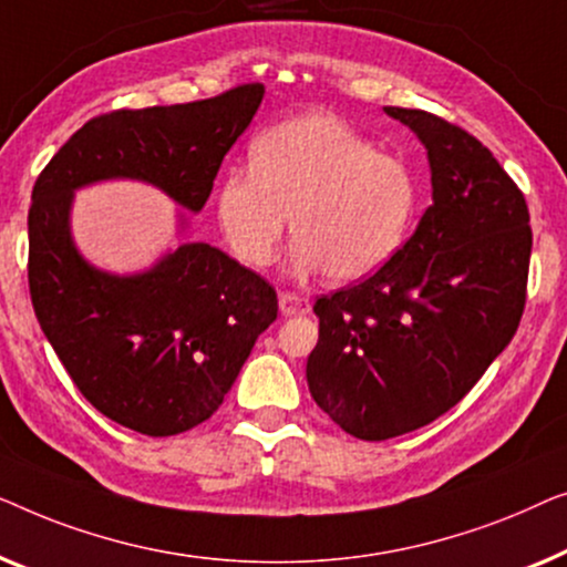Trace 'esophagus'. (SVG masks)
Listing matches in <instances>:
<instances>
[{
	"label": "esophagus",
	"mask_w": 567,
	"mask_h": 567,
	"mask_svg": "<svg viewBox=\"0 0 567 567\" xmlns=\"http://www.w3.org/2000/svg\"><path fill=\"white\" fill-rule=\"evenodd\" d=\"M282 316H306L310 313V300L298 292H280Z\"/></svg>",
	"instance_id": "obj_1"
}]
</instances>
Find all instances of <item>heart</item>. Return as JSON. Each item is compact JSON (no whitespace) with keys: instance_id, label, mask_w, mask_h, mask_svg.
I'll use <instances>...</instances> for the list:
<instances>
[{"instance_id":"heart-1","label":"heart","mask_w":567,"mask_h":567,"mask_svg":"<svg viewBox=\"0 0 567 567\" xmlns=\"http://www.w3.org/2000/svg\"><path fill=\"white\" fill-rule=\"evenodd\" d=\"M416 210L419 182L409 166L333 115L269 127L254 141L251 166L230 169L218 189V223L238 259L269 265L292 215L295 269H323L333 282L385 267Z\"/></svg>"}]
</instances>
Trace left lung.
Listing matches in <instances>:
<instances>
[{"mask_svg": "<svg viewBox=\"0 0 567 567\" xmlns=\"http://www.w3.org/2000/svg\"><path fill=\"white\" fill-rule=\"evenodd\" d=\"M419 135L434 203L393 259L316 300L306 378L347 434L382 442L440 419L519 329L529 207L475 135L426 110L385 107Z\"/></svg>", "mask_w": 567, "mask_h": 567, "instance_id": "obj_1", "label": "left lung"}]
</instances>
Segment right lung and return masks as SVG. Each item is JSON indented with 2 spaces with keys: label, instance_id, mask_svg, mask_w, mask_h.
<instances>
[{
  "label": "right lung",
  "instance_id": "right-lung-1",
  "mask_svg": "<svg viewBox=\"0 0 567 567\" xmlns=\"http://www.w3.org/2000/svg\"><path fill=\"white\" fill-rule=\"evenodd\" d=\"M261 97L265 84L251 82L185 105L97 115L35 179L28 285L38 323L79 393L138 434H182L218 411L277 318V292L207 244H182L143 275L100 272L71 244V197L90 182L131 177L203 210Z\"/></svg>",
  "mask_w": 567,
  "mask_h": 567
}]
</instances>
